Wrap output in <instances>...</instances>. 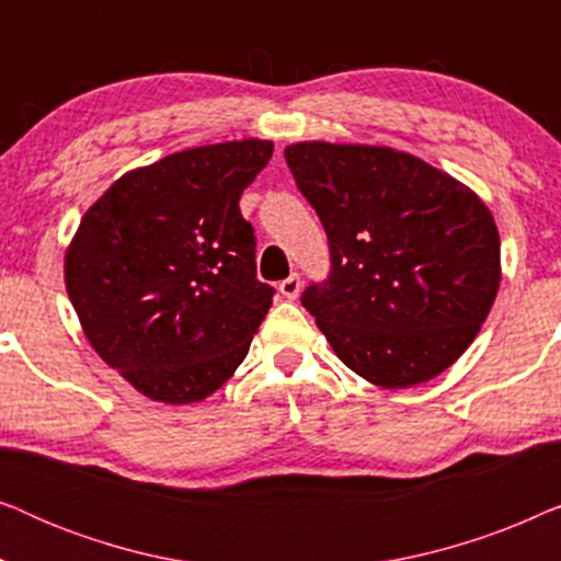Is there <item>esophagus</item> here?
Instances as JSON below:
<instances>
[{
  "mask_svg": "<svg viewBox=\"0 0 561 561\" xmlns=\"http://www.w3.org/2000/svg\"><path fill=\"white\" fill-rule=\"evenodd\" d=\"M278 290L288 298V301H294V298H298V294H301V275L290 273L286 280H280Z\"/></svg>",
  "mask_w": 561,
  "mask_h": 561,
  "instance_id": "34e87169",
  "label": "esophagus"
}]
</instances>
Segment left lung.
I'll list each match as a JSON object with an SVG mask.
<instances>
[{"label": "left lung", "mask_w": 561, "mask_h": 561, "mask_svg": "<svg viewBox=\"0 0 561 561\" xmlns=\"http://www.w3.org/2000/svg\"><path fill=\"white\" fill-rule=\"evenodd\" d=\"M286 163L329 240V275L301 304L336 357L380 388L447 370L501 286L488 206L424 160L373 145L298 142Z\"/></svg>", "instance_id": "left-lung-1"}]
</instances>
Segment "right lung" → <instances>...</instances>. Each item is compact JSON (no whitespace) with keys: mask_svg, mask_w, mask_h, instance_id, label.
I'll list each match as a JSON object with an SVG mask.
<instances>
[{"mask_svg":"<svg viewBox=\"0 0 561 561\" xmlns=\"http://www.w3.org/2000/svg\"><path fill=\"white\" fill-rule=\"evenodd\" d=\"M273 142L173 152L83 214L66 288L91 347L142 396L194 403L229 380L271 309L240 196Z\"/></svg>","mask_w":561,"mask_h":561,"instance_id":"obj_1","label":"right lung"}]
</instances>
